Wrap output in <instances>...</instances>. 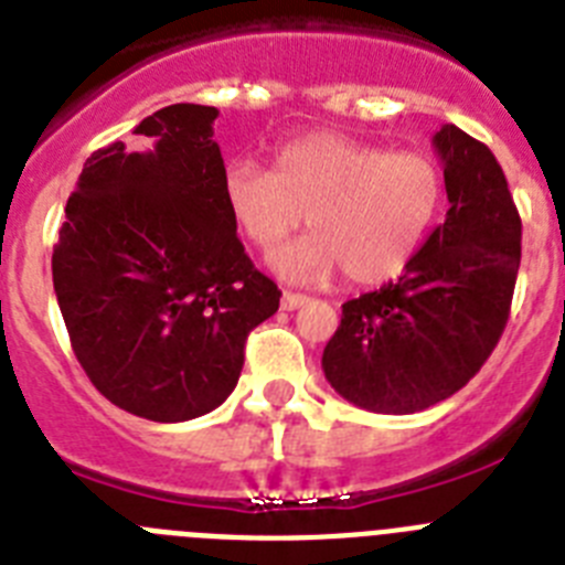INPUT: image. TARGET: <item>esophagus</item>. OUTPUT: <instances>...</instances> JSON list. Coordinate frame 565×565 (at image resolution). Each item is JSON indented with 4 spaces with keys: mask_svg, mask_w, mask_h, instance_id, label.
Masks as SVG:
<instances>
[{
    "mask_svg": "<svg viewBox=\"0 0 565 565\" xmlns=\"http://www.w3.org/2000/svg\"><path fill=\"white\" fill-rule=\"evenodd\" d=\"M308 297L306 294H294V291H282V308L286 311H297L300 306H306Z\"/></svg>",
    "mask_w": 565,
    "mask_h": 565,
    "instance_id": "obj_1",
    "label": "esophagus"
}]
</instances>
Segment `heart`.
<instances>
[{"label":"heart","instance_id":"heart-1","mask_svg":"<svg viewBox=\"0 0 565 565\" xmlns=\"http://www.w3.org/2000/svg\"><path fill=\"white\" fill-rule=\"evenodd\" d=\"M225 211L257 248H274L300 220L311 234L271 254L286 279L329 277L354 286L397 277L426 245L446 205V177L420 151H388L345 134L288 139L271 171L231 159L220 180Z\"/></svg>","mask_w":565,"mask_h":565}]
</instances>
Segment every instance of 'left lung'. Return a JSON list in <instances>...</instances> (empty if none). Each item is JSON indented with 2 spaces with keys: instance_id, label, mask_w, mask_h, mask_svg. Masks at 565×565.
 <instances>
[{
  "instance_id": "left-lung-1",
  "label": "left lung",
  "mask_w": 565,
  "mask_h": 565,
  "mask_svg": "<svg viewBox=\"0 0 565 565\" xmlns=\"http://www.w3.org/2000/svg\"><path fill=\"white\" fill-rule=\"evenodd\" d=\"M446 223L397 282L342 306L322 371L340 397L377 414H412L460 392L509 320L520 268V214L483 142L457 125L434 134Z\"/></svg>"
}]
</instances>
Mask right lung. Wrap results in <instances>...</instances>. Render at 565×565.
<instances>
[{
    "instance_id": "add662e5",
    "label": "right lung",
    "mask_w": 565,
    "mask_h": 565,
    "mask_svg": "<svg viewBox=\"0 0 565 565\" xmlns=\"http://www.w3.org/2000/svg\"><path fill=\"white\" fill-rule=\"evenodd\" d=\"M216 117L211 105H168L134 128L148 151L90 153L53 245L76 360L103 397L153 423L223 406L250 329L282 297L225 211Z\"/></svg>"
}]
</instances>
